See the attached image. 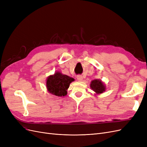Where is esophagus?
Returning <instances> with one entry per match:
<instances>
[{"label":"esophagus","instance_id":"1","mask_svg":"<svg viewBox=\"0 0 147 147\" xmlns=\"http://www.w3.org/2000/svg\"><path fill=\"white\" fill-rule=\"evenodd\" d=\"M77 79L78 80V81H82V80H83V77L82 76V75H77Z\"/></svg>","mask_w":147,"mask_h":147}]
</instances>
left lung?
Wrapping results in <instances>:
<instances>
[{
  "label": "left lung",
  "mask_w": 147,
  "mask_h": 147,
  "mask_svg": "<svg viewBox=\"0 0 147 147\" xmlns=\"http://www.w3.org/2000/svg\"><path fill=\"white\" fill-rule=\"evenodd\" d=\"M90 86L92 90L95 91L97 94L99 93H102L105 90V87L99 80H92L90 84Z\"/></svg>",
  "instance_id": "obj_1"
}]
</instances>
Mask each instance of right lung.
Returning a JSON list of instances; mask_svg holds the SVG:
<instances>
[{"mask_svg": "<svg viewBox=\"0 0 147 147\" xmlns=\"http://www.w3.org/2000/svg\"><path fill=\"white\" fill-rule=\"evenodd\" d=\"M74 81L73 78L56 72L50 76L47 80V88L51 94L57 96H64L67 94V90L71 82Z\"/></svg>", "mask_w": 147, "mask_h": 147, "instance_id": "1", "label": "right lung"}]
</instances>
